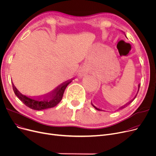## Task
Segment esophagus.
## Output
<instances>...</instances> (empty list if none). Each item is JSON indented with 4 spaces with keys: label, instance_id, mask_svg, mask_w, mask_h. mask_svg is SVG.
<instances>
[{
    "label": "esophagus",
    "instance_id": "obj_1",
    "mask_svg": "<svg viewBox=\"0 0 156 156\" xmlns=\"http://www.w3.org/2000/svg\"><path fill=\"white\" fill-rule=\"evenodd\" d=\"M87 73H88V72H87V69H82L81 70H80L79 74H80V75L81 76H83V75H86V74H87Z\"/></svg>",
    "mask_w": 156,
    "mask_h": 156
}]
</instances>
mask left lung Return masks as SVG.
I'll use <instances>...</instances> for the list:
<instances>
[{"label": "left lung", "mask_w": 156, "mask_h": 156, "mask_svg": "<svg viewBox=\"0 0 156 156\" xmlns=\"http://www.w3.org/2000/svg\"><path fill=\"white\" fill-rule=\"evenodd\" d=\"M140 84H139V85H138V90H139V88H140ZM138 92H137V94H138ZM137 94H136V95H135V97H134V98H133V99H132V101H130V102H128V103H127V104H125V105H123V106H122V107H121V108H120V109H123V108H125V107H126V105H128V104H130V103H131V102H132V101H133V100H134V99H135V97H136V95H137ZM91 104H92V105H93V106H94V108H95V109H97V110H98V111H101V109H99V108H96V107H95V105H94V104H92V102H91Z\"/></svg>", "instance_id": "1"}]
</instances>
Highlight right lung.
I'll return each mask as SVG.
<instances>
[{
    "label": "right lung",
    "instance_id": "right-lung-1",
    "mask_svg": "<svg viewBox=\"0 0 156 156\" xmlns=\"http://www.w3.org/2000/svg\"><path fill=\"white\" fill-rule=\"evenodd\" d=\"M72 80L73 79L66 81L57 87L52 92L40 97H30L23 95L18 90L13 83L12 88L15 95L28 108L34 110H42L54 108L61 102L66 88L71 82Z\"/></svg>",
    "mask_w": 156,
    "mask_h": 156
}]
</instances>
